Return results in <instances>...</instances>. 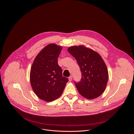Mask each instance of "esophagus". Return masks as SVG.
Wrapping results in <instances>:
<instances>
[{
    "label": "esophagus",
    "instance_id": "1",
    "mask_svg": "<svg viewBox=\"0 0 134 134\" xmlns=\"http://www.w3.org/2000/svg\"><path fill=\"white\" fill-rule=\"evenodd\" d=\"M68 79H69V81H71L72 80V76H70V77H68Z\"/></svg>",
    "mask_w": 134,
    "mask_h": 134
}]
</instances>
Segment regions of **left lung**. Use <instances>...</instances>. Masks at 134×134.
<instances>
[{
	"mask_svg": "<svg viewBox=\"0 0 134 134\" xmlns=\"http://www.w3.org/2000/svg\"><path fill=\"white\" fill-rule=\"evenodd\" d=\"M76 59L81 72V79L75 85L79 94L88 99L100 96L105 91L108 79L107 66L100 55L82 45L68 48Z\"/></svg>",
	"mask_w": 134,
	"mask_h": 134,
	"instance_id": "1",
	"label": "left lung"
}]
</instances>
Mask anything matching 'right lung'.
Wrapping results in <instances>:
<instances>
[{
    "instance_id": "right-lung-1",
    "label": "right lung",
    "mask_w": 134,
    "mask_h": 134,
    "mask_svg": "<svg viewBox=\"0 0 134 134\" xmlns=\"http://www.w3.org/2000/svg\"><path fill=\"white\" fill-rule=\"evenodd\" d=\"M62 47L51 43L37 55L32 64L30 81L35 94L48 102L58 98L63 93L68 79L63 76L58 58Z\"/></svg>"
}]
</instances>
